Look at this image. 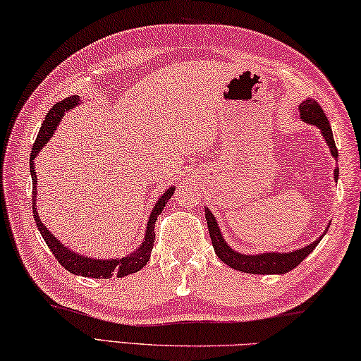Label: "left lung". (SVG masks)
I'll use <instances>...</instances> for the list:
<instances>
[{"instance_id":"left-lung-1","label":"left lung","mask_w":361,"mask_h":361,"mask_svg":"<svg viewBox=\"0 0 361 361\" xmlns=\"http://www.w3.org/2000/svg\"><path fill=\"white\" fill-rule=\"evenodd\" d=\"M299 112H300V118L304 120V122L314 125V127L319 128V131H322L323 138L326 141V145L329 146L331 156L337 160V156H339V154H337L333 130H331L328 117L324 116L322 106H319L318 102L313 99H305L299 106ZM337 176H339V169L334 170L336 181H337ZM205 220H207L212 244H214L215 254L219 255V259L223 263H226V265L234 268V270H239L244 273H252V274H284L290 270H294L297 265H300V262L304 260L308 254L313 252V249L317 247L323 238V236H319L317 241H313L312 244H308L302 249H297V250H294V252H288V254L286 252H265V254L245 255V254L236 252V250L231 249L230 245H228V243L221 236L219 223H216L214 214H212L207 207H205ZM328 228H326V230H328Z\"/></svg>"}]
</instances>
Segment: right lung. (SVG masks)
I'll return each mask as SVG.
<instances>
[{
	"label": "right lung",
	"instance_id": "right-lung-1",
	"mask_svg": "<svg viewBox=\"0 0 361 361\" xmlns=\"http://www.w3.org/2000/svg\"><path fill=\"white\" fill-rule=\"evenodd\" d=\"M80 104V98L77 96H71L64 101L57 102L51 111L47 114L44 117L42 128L38 131L37 141L32 147L30 152V173H32V185H33V191H32V204H33V219H35V223L38 226L39 233L44 239V243L48 244V247L51 249V252L54 254L56 260L61 263L62 267L66 268L67 271H71L72 274H80V276L85 278H96V279H109L112 276L122 278L127 276V274L140 271L142 267L149 262L151 257V250L154 245V239H156V233H154V226H156V220L160 215V212L164 210L165 204L169 202V199L171 197V194L175 192V188L171 186L165 191L162 196L159 197V201L154 205V209L151 212L149 220H147V226H146V234H145V241L141 243V245L135 252H131L127 257H122V259H90V257H85L78 252H73L72 249L66 247V244H62L59 239L54 238L53 234L49 233L47 226L43 225L42 220H39V215L35 209V199H37V171H35V164L33 160L38 156V152L43 149L44 145H47L48 140L53 136L54 130L59 125L61 118L64 117V114L68 111V109L75 107Z\"/></svg>",
	"mask_w": 361,
	"mask_h": 361
}]
</instances>
